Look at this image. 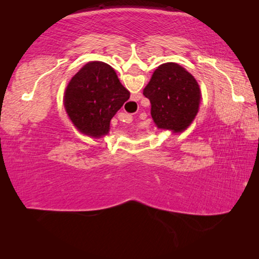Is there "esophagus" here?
<instances>
[{
    "label": "esophagus",
    "mask_w": 259,
    "mask_h": 259,
    "mask_svg": "<svg viewBox=\"0 0 259 259\" xmlns=\"http://www.w3.org/2000/svg\"><path fill=\"white\" fill-rule=\"evenodd\" d=\"M131 121H133V116L126 115V116H125V120H124V122H126V123H130Z\"/></svg>",
    "instance_id": "34e87169"
}]
</instances>
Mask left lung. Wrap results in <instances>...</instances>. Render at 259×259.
Masks as SVG:
<instances>
[{"instance_id": "left-lung-1", "label": "left lung", "mask_w": 259, "mask_h": 259, "mask_svg": "<svg viewBox=\"0 0 259 259\" xmlns=\"http://www.w3.org/2000/svg\"><path fill=\"white\" fill-rule=\"evenodd\" d=\"M151 102V114L157 128L182 133L199 111L200 88L192 74L175 63L155 69L144 89Z\"/></svg>"}]
</instances>
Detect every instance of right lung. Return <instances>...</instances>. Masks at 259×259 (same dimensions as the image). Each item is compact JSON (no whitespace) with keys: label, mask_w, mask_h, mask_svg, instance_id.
I'll return each instance as SVG.
<instances>
[{"label":"right lung","mask_w":259,"mask_h":259,"mask_svg":"<svg viewBox=\"0 0 259 259\" xmlns=\"http://www.w3.org/2000/svg\"><path fill=\"white\" fill-rule=\"evenodd\" d=\"M130 97L114 69L103 61H91L69 81L65 108L74 125L88 136L108 133L109 122Z\"/></svg>","instance_id":"obj_1"}]
</instances>
